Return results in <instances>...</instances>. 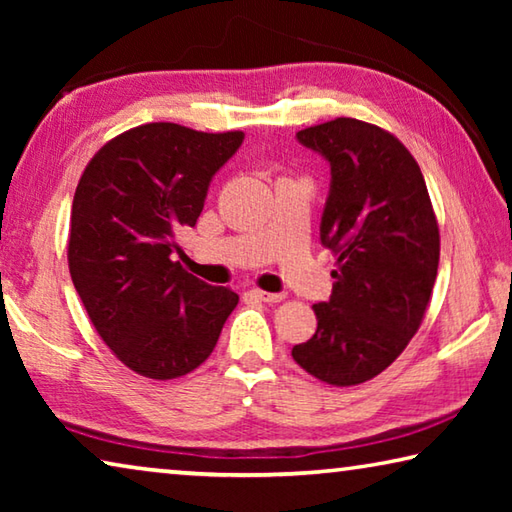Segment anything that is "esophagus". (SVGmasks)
<instances>
[{
  "instance_id": "34e87169",
  "label": "esophagus",
  "mask_w": 512,
  "mask_h": 512,
  "mask_svg": "<svg viewBox=\"0 0 512 512\" xmlns=\"http://www.w3.org/2000/svg\"><path fill=\"white\" fill-rule=\"evenodd\" d=\"M253 296L262 302H282L284 293H271V291H262V289H253Z\"/></svg>"
}]
</instances>
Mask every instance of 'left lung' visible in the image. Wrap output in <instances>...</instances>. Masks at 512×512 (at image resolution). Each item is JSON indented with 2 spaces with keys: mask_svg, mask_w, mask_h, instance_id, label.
Segmentation results:
<instances>
[{
  "mask_svg": "<svg viewBox=\"0 0 512 512\" xmlns=\"http://www.w3.org/2000/svg\"><path fill=\"white\" fill-rule=\"evenodd\" d=\"M298 140L323 153L332 187L320 241L336 257L332 298L291 357L329 386H359L400 357L427 314L440 230L427 183L409 149L368 121L336 117Z\"/></svg>",
  "mask_w": 512,
  "mask_h": 512,
  "instance_id": "left-lung-1",
  "label": "left lung"
}]
</instances>
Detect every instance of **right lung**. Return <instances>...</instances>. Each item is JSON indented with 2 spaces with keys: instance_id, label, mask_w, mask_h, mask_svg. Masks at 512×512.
<instances>
[{
  "instance_id": "1",
  "label": "right lung",
  "mask_w": 512,
  "mask_h": 512,
  "mask_svg": "<svg viewBox=\"0 0 512 512\" xmlns=\"http://www.w3.org/2000/svg\"><path fill=\"white\" fill-rule=\"evenodd\" d=\"M241 142V131L153 121L112 137L81 173L69 275L103 343L137 375L167 381L196 370L237 307L235 291L198 280L171 253Z\"/></svg>"
}]
</instances>
